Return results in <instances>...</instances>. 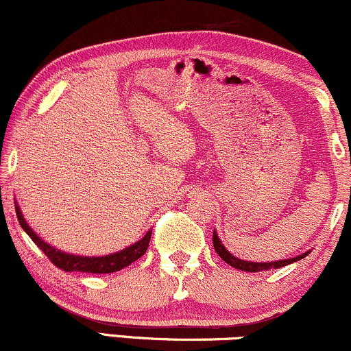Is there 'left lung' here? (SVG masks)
<instances>
[{"instance_id": "obj_1", "label": "left lung", "mask_w": 351, "mask_h": 351, "mask_svg": "<svg viewBox=\"0 0 351 351\" xmlns=\"http://www.w3.org/2000/svg\"><path fill=\"white\" fill-rule=\"evenodd\" d=\"M213 245H215L216 254H218L219 257H221L223 261L228 263V265L234 267V268H237V270H242V271H263V270H270V268H281V267H285V265H289V263H293V262L301 261V258H304L306 255L311 252V250H308V252L298 255V257L287 258V261H276V262H249V261H241V258L234 257V255H232L226 247H224V245L221 244V241H219L218 234H216V231H213Z\"/></svg>"}]
</instances>
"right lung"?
<instances>
[{
  "label": "right lung",
  "mask_w": 351,
  "mask_h": 351,
  "mask_svg": "<svg viewBox=\"0 0 351 351\" xmlns=\"http://www.w3.org/2000/svg\"><path fill=\"white\" fill-rule=\"evenodd\" d=\"M16 215H17V221H19L21 228L27 232V236L30 237V239L36 242L37 247L50 258V262L53 263V265L62 268V270H64V271H83V274H114V271L122 270V268L128 267L130 263L138 261V258H140L141 255L146 252V249H148V245H149L151 232H153V229H151V231L146 232L143 239L135 242V244H132L130 247L119 250V252H115V254L104 255V257H83V255H73V254L62 252V250L51 247L50 244H47L45 241H42L40 237L34 232V229L29 226L27 221L24 219L23 211H21L17 203H16Z\"/></svg>",
  "instance_id": "right-lung-1"
}]
</instances>
